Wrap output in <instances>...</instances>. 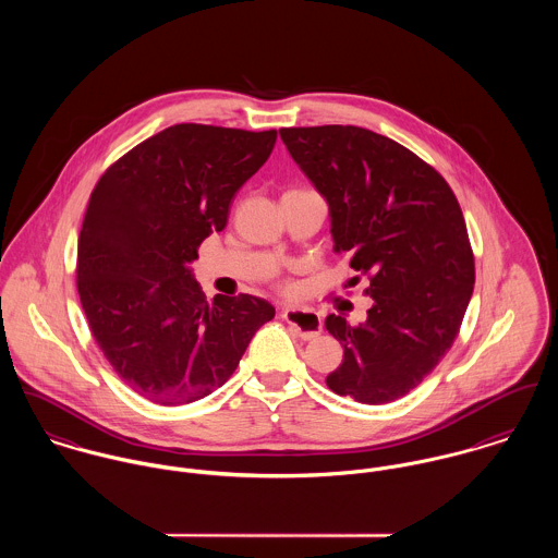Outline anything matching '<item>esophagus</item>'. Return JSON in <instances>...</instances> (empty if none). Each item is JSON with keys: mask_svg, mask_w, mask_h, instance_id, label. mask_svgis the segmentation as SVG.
Returning a JSON list of instances; mask_svg holds the SVG:
<instances>
[{"mask_svg": "<svg viewBox=\"0 0 558 558\" xmlns=\"http://www.w3.org/2000/svg\"><path fill=\"white\" fill-rule=\"evenodd\" d=\"M281 316H283V319H286V322L296 330V335H299L303 341L316 339L319 332H322V318H319L316 312L286 307Z\"/></svg>", "mask_w": 558, "mask_h": 558, "instance_id": "obj_1", "label": "esophagus"}]
</instances>
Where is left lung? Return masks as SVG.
Masks as SVG:
<instances>
[{
    "instance_id": "left-lung-1",
    "label": "left lung",
    "mask_w": 558,
    "mask_h": 558,
    "mask_svg": "<svg viewBox=\"0 0 558 558\" xmlns=\"http://www.w3.org/2000/svg\"><path fill=\"white\" fill-rule=\"evenodd\" d=\"M279 135L328 204L335 251L352 255L374 301L359 326L326 318L343 345L326 385L372 405L403 398L447 354L473 296L460 204L434 167L374 131L328 124Z\"/></svg>"
}]
</instances>
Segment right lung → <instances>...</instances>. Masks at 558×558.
<instances>
[{
    "label": "right lung",
    "instance_id": "1",
    "mask_svg": "<svg viewBox=\"0 0 558 558\" xmlns=\"http://www.w3.org/2000/svg\"><path fill=\"white\" fill-rule=\"evenodd\" d=\"M275 142L277 131L175 124L94 186L77 253L81 307L113 372L142 398L182 405L210 396L275 318L251 294L208 303L191 268Z\"/></svg>",
    "mask_w": 558,
    "mask_h": 558
}]
</instances>
